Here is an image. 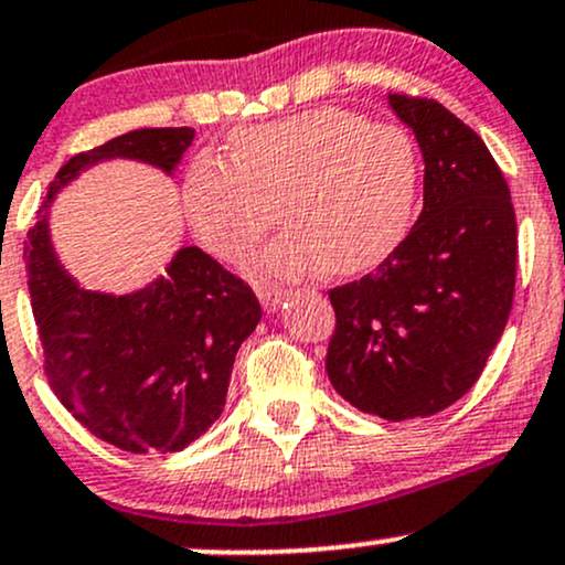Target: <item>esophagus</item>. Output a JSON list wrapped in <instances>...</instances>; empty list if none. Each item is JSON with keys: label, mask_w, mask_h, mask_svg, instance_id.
<instances>
[{"label": "esophagus", "mask_w": 565, "mask_h": 565, "mask_svg": "<svg viewBox=\"0 0 565 565\" xmlns=\"http://www.w3.org/2000/svg\"><path fill=\"white\" fill-rule=\"evenodd\" d=\"M289 295H292V292H289V289H278V287H257V297H259V302H263V306L268 308V311H276V308L281 306V302L287 300Z\"/></svg>", "instance_id": "obj_1"}]
</instances>
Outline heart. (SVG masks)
Instances as JSON below:
<instances>
[{"instance_id": "heart-1", "label": "heart", "mask_w": 565, "mask_h": 565, "mask_svg": "<svg viewBox=\"0 0 565 565\" xmlns=\"http://www.w3.org/2000/svg\"><path fill=\"white\" fill-rule=\"evenodd\" d=\"M231 163L192 160L182 203L198 241L238 263L273 222L287 225L254 257L263 276L375 268L415 214L420 163L411 134L340 107L308 109L231 136Z\"/></svg>"}]
</instances>
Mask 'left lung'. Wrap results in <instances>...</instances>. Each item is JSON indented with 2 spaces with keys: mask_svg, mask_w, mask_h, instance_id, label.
I'll list each match as a JSON object with an SVG mask.
<instances>
[{
  "mask_svg": "<svg viewBox=\"0 0 565 565\" xmlns=\"http://www.w3.org/2000/svg\"><path fill=\"white\" fill-rule=\"evenodd\" d=\"M424 154V209L373 273L330 292L327 375L356 411L426 418L461 399L512 311L518 225L486 141L431 98L388 93Z\"/></svg>",
  "mask_w": 565,
  "mask_h": 565,
  "instance_id": "8db88e82",
  "label": "left lung"
}]
</instances>
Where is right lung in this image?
<instances>
[{
    "label": "right lung",
    "mask_w": 565,
    "mask_h": 565,
    "mask_svg": "<svg viewBox=\"0 0 565 565\" xmlns=\"http://www.w3.org/2000/svg\"><path fill=\"white\" fill-rule=\"evenodd\" d=\"M192 139V128H139L74 154L55 173L23 246L47 383L85 429L128 454H177L220 418L235 353L257 330L263 308L198 246L173 252L166 273L134 292L79 287L53 246L51 206L109 160H134L173 179Z\"/></svg>",
    "instance_id": "1"
}]
</instances>
